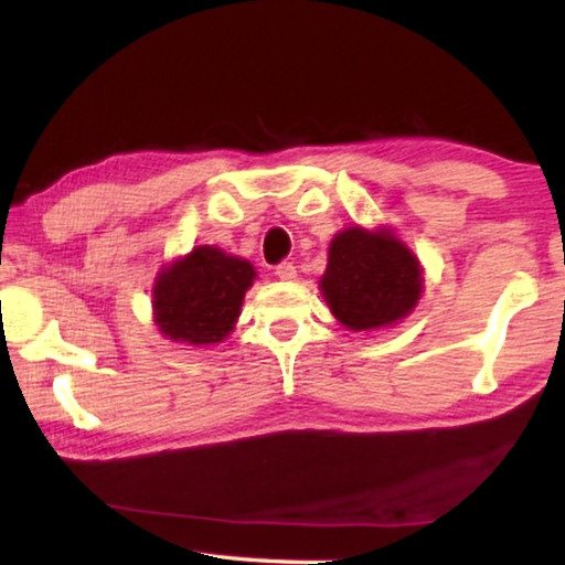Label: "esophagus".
I'll list each match as a JSON object with an SVG mask.
<instances>
[{
    "label": "esophagus",
    "instance_id": "34e87169",
    "mask_svg": "<svg viewBox=\"0 0 565 565\" xmlns=\"http://www.w3.org/2000/svg\"><path fill=\"white\" fill-rule=\"evenodd\" d=\"M275 275L280 277V280H296V265H292V262H280V265L275 267Z\"/></svg>",
    "mask_w": 565,
    "mask_h": 565
}]
</instances>
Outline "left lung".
<instances>
[{
	"label": "left lung",
	"instance_id": "1",
	"mask_svg": "<svg viewBox=\"0 0 565 565\" xmlns=\"http://www.w3.org/2000/svg\"><path fill=\"white\" fill-rule=\"evenodd\" d=\"M422 282L419 259L401 238L385 228L352 226L329 246L321 292L347 329L373 331L412 313Z\"/></svg>",
	"mask_w": 565,
	"mask_h": 565
}]
</instances>
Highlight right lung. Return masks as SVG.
Wrapping results in <instances>:
<instances>
[{
    "mask_svg": "<svg viewBox=\"0 0 565 565\" xmlns=\"http://www.w3.org/2000/svg\"><path fill=\"white\" fill-rule=\"evenodd\" d=\"M254 267L218 246H195L164 267L153 285V321L174 342L218 344L234 331Z\"/></svg>",
    "mask_w": 565,
    "mask_h": 565,
    "instance_id": "obj_1",
    "label": "right lung"
}]
</instances>
